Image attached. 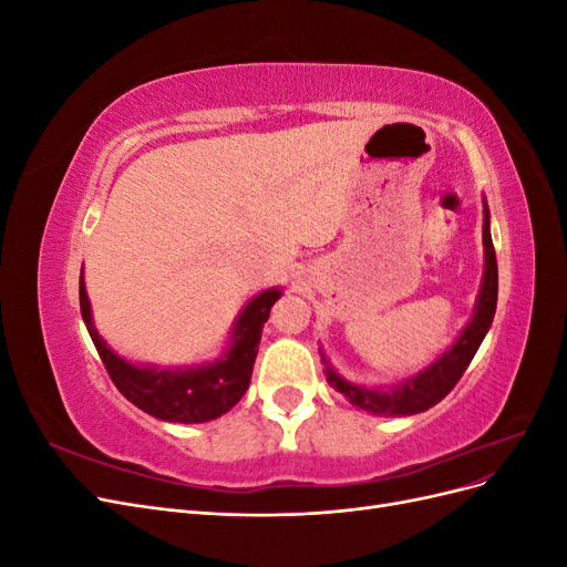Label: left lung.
<instances>
[{"mask_svg":"<svg viewBox=\"0 0 567 567\" xmlns=\"http://www.w3.org/2000/svg\"><path fill=\"white\" fill-rule=\"evenodd\" d=\"M483 250H485V269H483V284H480L475 310L471 321L463 326V331L452 346L444 350L435 362L421 369L419 373L409 375V379L394 383V385H357L329 364L323 352V373L329 385L340 392L354 409L369 411L373 416H411L421 414L435 406L440 400L447 398L452 388L458 383L463 371L468 369L471 359L475 357L480 342L485 340L494 312H496V293H499V271H496V255L492 246L489 234V208L487 198L483 196Z\"/></svg>","mask_w":567,"mask_h":567,"instance_id":"1","label":"left lung"}]
</instances>
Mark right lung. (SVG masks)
<instances>
[{"instance_id":"1","label":"right lung","mask_w":567,"mask_h":567,"mask_svg":"<svg viewBox=\"0 0 567 567\" xmlns=\"http://www.w3.org/2000/svg\"><path fill=\"white\" fill-rule=\"evenodd\" d=\"M281 296V288L274 286L250 298L231 326L227 348L213 362L192 367L134 364L113 352L109 342L99 336L92 319V302L84 288V271H80L82 321L87 326L111 381L134 406L169 423L215 421L244 398L250 385L265 321L269 319L271 305Z\"/></svg>"}]
</instances>
